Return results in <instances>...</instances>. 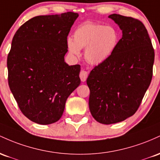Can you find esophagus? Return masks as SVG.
I'll use <instances>...</instances> for the list:
<instances>
[{
	"label": "esophagus",
	"instance_id": "esophagus-1",
	"mask_svg": "<svg viewBox=\"0 0 160 160\" xmlns=\"http://www.w3.org/2000/svg\"><path fill=\"white\" fill-rule=\"evenodd\" d=\"M88 73L87 71L82 70L80 72L79 76H80L81 80H82V82H85L88 78Z\"/></svg>",
	"mask_w": 160,
	"mask_h": 160
}]
</instances>
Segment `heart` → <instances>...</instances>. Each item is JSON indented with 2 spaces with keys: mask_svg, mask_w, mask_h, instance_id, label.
Listing matches in <instances>:
<instances>
[{
  "mask_svg": "<svg viewBox=\"0 0 160 160\" xmlns=\"http://www.w3.org/2000/svg\"><path fill=\"white\" fill-rule=\"evenodd\" d=\"M119 41V32L113 26L86 22L75 29L73 40L67 39V47L73 55H78L80 49L85 48L86 60L98 65L111 57Z\"/></svg>",
  "mask_w": 160,
  "mask_h": 160,
  "instance_id": "obj_1",
  "label": "heart"
}]
</instances>
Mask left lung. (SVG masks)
I'll list each match as a JSON object with an SVG mask.
<instances>
[{
  "mask_svg": "<svg viewBox=\"0 0 160 160\" xmlns=\"http://www.w3.org/2000/svg\"><path fill=\"white\" fill-rule=\"evenodd\" d=\"M122 37L108 60L95 66L87 78L89 109L98 122L124 121L139 108L151 82L154 49L142 22L112 14Z\"/></svg>",
  "mask_w": 160,
  "mask_h": 160,
  "instance_id": "1",
  "label": "left lung"
}]
</instances>
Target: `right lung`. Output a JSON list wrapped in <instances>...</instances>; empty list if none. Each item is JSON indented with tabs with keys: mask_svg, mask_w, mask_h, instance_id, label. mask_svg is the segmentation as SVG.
Instances as JSON below:
<instances>
[{
	"mask_svg": "<svg viewBox=\"0 0 160 160\" xmlns=\"http://www.w3.org/2000/svg\"><path fill=\"white\" fill-rule=\"evenodd\" d=\"M76 12L38 16L19 28L8 56V84L26 117L49 125L63 113L68 97L80 85V65L64 62L67 36Z\"/></svg>",
	"mask_w": 160,
	"mask_h": 160,
	"instance_id": "right-lung-1",
	"label": "right lung"
}]
</instances>
